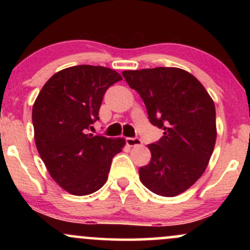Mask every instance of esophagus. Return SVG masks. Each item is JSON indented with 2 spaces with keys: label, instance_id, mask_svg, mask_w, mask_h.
Instances as JSON below:
<instances>
[{
  "label": "esophagus",
  "instance_id": "obj_1",
  "mask_svg": "<svg viewBox=\"0 0 250 250\" xmlns=\"http://www.w3.org/2000/svg\"><path fill=\"white\" fill-rule=\"evenodd\" d=\"M125 143H127L129 147H135V146H141L142 141L139 137H127L125 139Z\"/></svg>",
  "mask_w": 250,
  "mask_h": 250
}]
</instances>
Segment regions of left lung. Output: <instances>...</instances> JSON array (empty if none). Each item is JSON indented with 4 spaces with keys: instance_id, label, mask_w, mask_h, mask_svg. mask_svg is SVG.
<instances>
[{
    "instance_id": "left-lung-1",
    "label": "left lung",
    "mask_w": 250,
    "mask_h": 250,
    "mask_svg": "<svg viewBox=\"0 0 250 250\" xmlns=\"http://www.w3.org/2000/svg\"><path fill=\"white\" fill-rule=\"evenodd\" d=\"M123 77L140 94L153 125L163 136L148 145L149 165L139 169L149 190L166 197L187 190L205 173L216 141V113L208 91L180 68L125 70Z\"/></svg>"
}]
</instances>
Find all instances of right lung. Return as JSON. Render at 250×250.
Returning <instances> with one entry per match:
<instances>
[{"label":"right lung","instance_id":"add662e5","mask_svg":"<svg viewBox=\"0 0 250 250\" xmlns=\"http://www.w3.org/2000/svg\"><path fill=\"white\" fill-rule=\"evenodd\" d=\"M122 76L101 65H75L54 74L33 105L37 151L54 181L68 193L83 196L108 179L111 160L125 139L89 134L99 120L105 90Z\"/></svg>","mask_w":250,"mask_h":250}]
</instances>
